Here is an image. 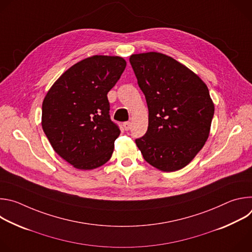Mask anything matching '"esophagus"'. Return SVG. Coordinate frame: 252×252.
<instances>
[{
    "mask_svg": "<svg viewBox=\"0 0 252 252\" xmlns=\"http://www.w3.org/2000/svg\"><path fill=\"white\" fill-rule=\"evenodd\" d=\"M123 126H124V128H125L126 130H128V129L130 128V123H129V122H126V123L123 124Z\"/></svg>",
    "mask_w": 252,
    "mask_h": 252,
    "instance_id": "obj_1",
    "label": "esophagus"
}]
</instances>
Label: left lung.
Masks as SVG:
<instances>
[{
  "instance_id": "left-lung-1",
  "label": "left lung",
  "mask_w": 252,
  "mask_h": 252,
  "mask_svg": "<svg viewBox=\"0 0 252 252\" xmlns=\"http://www.w3.org/2000/svg\"><path fill=\"white\" fill-rule=\"evenodd\" d=\"M130 64L147 99L149 126L135 139L154 167L175 171L187 166L210 132L214 103L205 83L188 66L158 52L133 54Z\"/></svg>"
}]
</instances>
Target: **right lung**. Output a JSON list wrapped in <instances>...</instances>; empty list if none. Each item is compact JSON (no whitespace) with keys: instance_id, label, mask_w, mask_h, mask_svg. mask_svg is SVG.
Returning a JSON list of instances; mask_svg holds the SVG:
<instances>
[{"instance_id":"1","label":"right lung","mask_w":252,"mask_h":252,"mask_svg":"<svg viewBox=\"0 0 252 252\" xmlns=\"http://www.w3.org/2000/svg\"><path fill=\"white\" fill-rule=\"evenodd\" d=\"M126 66L124 58L95 55L67 68L48 91L42 127L54 151L81 170L112 158L120 129L109 115V93Z\"/></svg>"}]
</instances>
